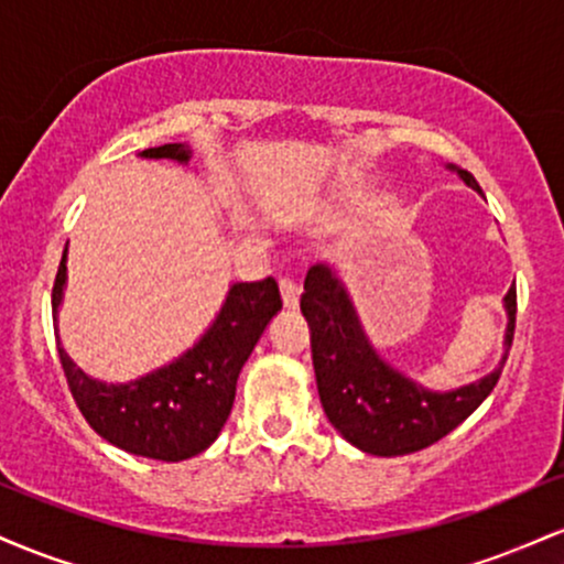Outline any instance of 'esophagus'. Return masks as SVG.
<instances>
[{"instance_id":"obj_1","label":"esophagus","mask_w":564,"mask_h":564,"mask_svg":"<svg viewBox=\"0 0 564 564\" xmlns=\"http://www.w3.org/2000/svg\"><path fill=\"white\" fill-rule=\"evenodd\" d=\"M278 286H281L283 307H286V310H296V307H300V294H302V289H300V283L294 281V278H281V283H278Z\"/></svg>"}]
</instances>
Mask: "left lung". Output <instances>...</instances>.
I'll return each mask as SVG.
<instances>
[{"label": "left lung", "mask_w": 564, "mask_h": 564, "mask_svg": "<svg viewBox=\"0 0 564 564\" xmlns=\"http://www.w3.org/2000/svg\"><path fill=\"white\" fill-rule=\"evenodd\" d=\"M471 191L482 193L467 170L448 166ZM302 315L310 326L321 405L347 443L371 456H405L456 430L494 392L514 339L517 291L503 296L507 334L503 358L488 377L437 392L392 368L373 349L349 291L328 264H313L304 278Z\"/></svg>", "instance_id": "left-lung-1"}]
</instances>
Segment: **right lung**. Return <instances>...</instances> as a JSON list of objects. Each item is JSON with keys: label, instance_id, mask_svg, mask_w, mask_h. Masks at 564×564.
Returning a JSON list of instances; mask_svg holds the SVG:
<instances>
[{"label": "right lung", "instance_id": "right-lung-1", "mask_svg": "<svg viewBox=\"0 0 564 564\" xmlns=\"http://www.w3.org/2000/svg\"><path fill=\"white\" fill-rule=\"evenodd\" d=\"M142 159H172L187 164L191 145L166 142L148 148ZM68 251V246H66ZM66 251L53 286V315L66 291ZM283 307L273 278L232 283L217 318L204 336L172 364L145 377L108 384L93 379L70 360L57 336V355L82 416L102 440L134 456L156 462H185L215 443L230 416L236 381L268 323Z\"/></svg>", "mask_w": 564, "mask_h": 564}]
</instances>
